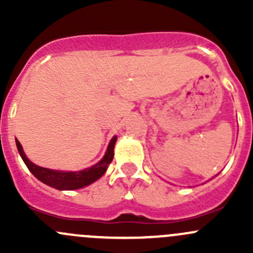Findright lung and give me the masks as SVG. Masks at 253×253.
Listing matches in <instances>:
<instances>
[{
	"mask_svg": "<svg viewBox=\"0 0 253 253\" xmlns=\"http://www.w3.org/2000/svg\"><path fill=\"white\" fill-rule=\"evenodd\" d=\"M116 141L117 136L112 137L110 143H109L108 145V149H106L105 154H104L103 159H101L100 162L96 163L95 165H93V167L88 168V169L81 170V171H62V170H52L47 169V168H42L39 167V165H35L34 163H32L28 159L24 150H23L22 144H20L18 139H16V144L18 152H19L24 164L27 165L29 171L32 172L38 180L44 182L45 185L50 186V187L56 188V190L71 191L85 187V186L95 182L96 180H99L101 176L105 174L106 170H108L109 164H110L112 159H114V147Z\"/></svg>",
	"mask_w": 253,
	"mask_h": 253,
	"instance_id": "right-lung-1",
	"label": "right lung"
}]
</instances>
